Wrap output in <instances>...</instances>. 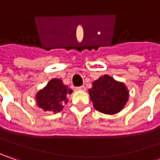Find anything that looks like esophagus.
Instances as JSON below:
<instances>
[{
	"mask_svg": "<svg viewBox=\"0 0 160 160\" xmlns=\"http://www.w3.org/2000/svg\"><path fill=\"white\" fill-rule=\"evenodd\" d=\"M76 90H77V91H85V86H83V85H82V86H78V87L76 88Z\"/></svg>",
	"mask_w": 160,
	"mask_h": 160,
	"instance_id": "34e87169",
	"label": "esophagus"
}]
</instances>
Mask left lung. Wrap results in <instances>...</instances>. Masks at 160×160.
Segmentation results:
<instances>
[{
    "mask_svg": "<svg viewBox=\"0 0 160 160\" xmlns=\"http://www.w3.org/2000/svg\"><path fill=\"white\" fill-rule=\"evenodd\" d=\"M89 94L95 109L108 115L121 111L129 97L126 85L108 75L92 83Z\"/></svg>",
    "mask_w": 160,
    "mask_h": 160,
    "instance_id": "8db88e82",
    "label": "left lung"
}]
</instances>
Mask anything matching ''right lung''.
<instances>
[{
    "mask_svg": "<svg viewBox=\"0 0 160 160\" xmlns=\"http://www.w3.org/2000/svg\"><path fill=\"white\" fill-rule=\"evenodd\" d=\"M72 90L62 83L60 79H52L42 90L36 94V102L44 111L57 113L62 110L63 104L68 103L67 95L71 94Z\"/></svg>",
    "mask_w": 160,
    "mask_h": 160,
    "instance_id": "obj_1",
    "label": "right lung"
}]
</instances>
